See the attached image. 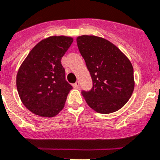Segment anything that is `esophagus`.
Returning a JSON list of instances; mask_svg holds the SVG:
<instances>
[{"instance_id": "1", "label": "esophagus", "mask_w": 160, "mask_h": 160, "mask_svg": "<svg viewBox=\"0 0 160 160\" xmlns=\"http://www.w3.org/2000/svg\"><path fill=\"white\" fill-rule=\"evenodd\" d=\"M79 87H80V82H79L78 81H77L74 84H73V88H78Z\"/></svg>"}]
</instances>
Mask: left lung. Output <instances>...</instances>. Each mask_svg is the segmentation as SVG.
<instances>
[{
    "label": "left lung",
    "instance_id": "8db88e82",
    "mask_svg": "<svg viewBox=\"0 0 160 160\" xmlns=\"http://www.w3.org/2000/svg\"><path fill=\"white\" fill-rule=\"evenodd\" d=\"M93 87L82 92L86 102L97 113H110L124 106L132 95L135 82L132 63L115 45L96 36L77 38Z\"/></svg>",
    "mask_w": 160,
    "mask_h": 160
}]
</instances>
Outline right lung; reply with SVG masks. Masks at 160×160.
Listing matches in <instances>:
<instances>
[{
	"instance_id": "obj_1",
	"label": "right lung",
	"mask_w": 160,
	"mask_h": 160,
	"mask_svg": "<svg viewBox=\"0 0 160 160\" xmlns=\"http://www.w3.org/2000/svg\"><path fill=\"white\" fill-rule=\"evenodd\" d=\"M71 37L52 36L38 42L18 68L16 86L24 106L37 115L51 118L61 111L72 86L65 80L61 59Z\"/></svg>"
}]
</instances>
